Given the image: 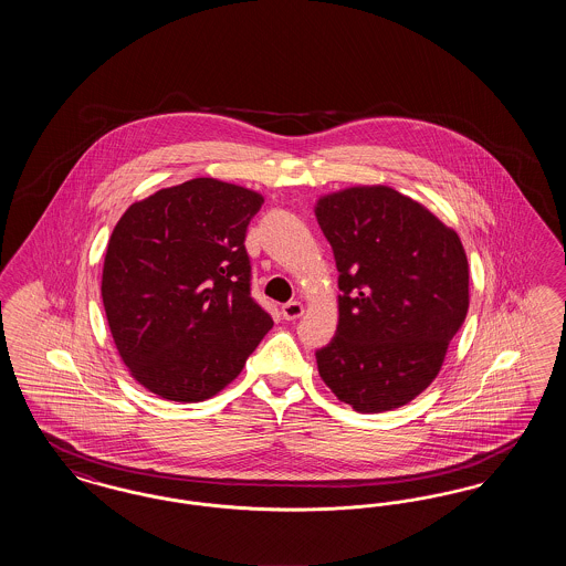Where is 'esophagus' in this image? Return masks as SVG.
Returning a JSON list of instances; mask_svg holds the SVG:
<instances>
[{"label": "esophagus", "instance_id": "1", "mask_svg": "<svg viewBox=\"0 0 566 566\" xmlns=\"http://www.w3.org/2000/svg\"><path fill=\"white\" fill-rule=\"evenodd\" d=\"M303 312H305V307H303L301 301H289V303L282 305V316H284V321H296V318L303 316Z\"/></svg>", "mask_w": 566, "mask_h": 566}]
</instances>
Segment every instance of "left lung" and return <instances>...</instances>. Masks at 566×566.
<instances>
[{"label": "left lung", "mask_w": 566, "mask_h": 566, "mask_svg": "<svg viewBox=\"0 0 566 566\" xmlns=\"http://www.w3.org/2000/svg\"><path fill=\"white\" fill-rule=\"evenodd\" d=\"M339 271V324L316 352L324 384L356 411L409 403L439 374L469 310L457 231L388 187H354L316 206Z\"/></svg>", "instance_id": "8db88e82"}]
</instances>
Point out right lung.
I'll use <instances>...</instances> for the list:
<instances>
[{
  "label": "right lung",
  "mask_w": 566,
  "mask_h": 566,
  "mask_svg": "<svg viewBox=\"0 0 566 566\" xmlns=\"http://www.w3.org/2000/svg\"><path fill=\"white\" fill-rule=\"evenodd\" d=\"M254 190L195 178L134 203L109 238L102 298L123 363L150 392L197 403L240 376L273 321L250 295Z\"/></svg>",
  "instance_id": "1"
}]
</instances>
